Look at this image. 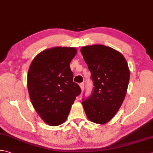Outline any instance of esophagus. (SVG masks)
<instances>
[{"mask_svg":"<svg viewBox=\"0 0 153 153\" xmlns=\"http://www.w3.org/2000/svg\"><path fill=\"white\" fill-rule=\"evenodd\" d=\"M79 87H80V88H81V90L83 91V89H84V83H79Z\"/></svg>","mask_w":153,"mask_h":153,"instance_id":"34e87169","label":"esophagus"}]
</instances>
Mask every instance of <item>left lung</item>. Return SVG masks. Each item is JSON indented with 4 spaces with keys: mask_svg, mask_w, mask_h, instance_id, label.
Wrapping results in <instances>:
<instances>
[{
    "mask_svg": "<svg viewBox=\"0 0 153 153\" xmlns=\"http://www.w3.org/2000/svg\"><path fill=\"white\" fill-rule=\"evenodd\" d=\"M91 71L94 88L82 105L87 117L97 124H105L114 117L125 100L130 71L125 57L103 45L83 46L80 50Z\"/></svg>",
    "mask_w": 153,
    "mask_h": 153,
    "instance_id": "left-lung-1",
    "label": "left lung"
}]
</instances>
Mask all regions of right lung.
I'll return each instance as SVG.
<instances>
[{"mask_svg": "<svg viewBox=\"0 0 153 153\" xmlns=\"http://www.w3.org/2000/svg\"><path fill=\"white\" fill-rule=\"evenodd\" d=\"M73 47H54L35 57L30 65L27 87L33 107L51 126L65 122L81 89L73 82L70 64L76 55Z\"/></svg>", "mask_w": 153, "mask_h": 153, "instance_id": "right-lung-1", "label": "right lung"}]
</instances>
